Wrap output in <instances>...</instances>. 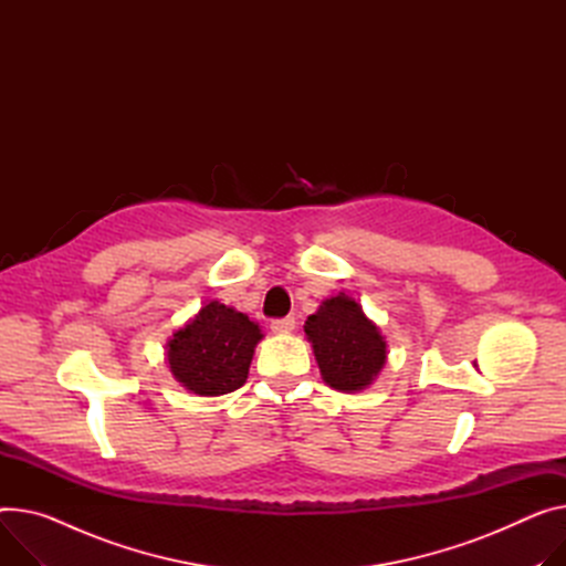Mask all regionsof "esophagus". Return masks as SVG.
I'll return each instance as SVG.
<instances>
[{
  "instance_id": "esophagus-1",
  "label": "esophagus",
  "mask_w": 566,
  "mask_h": 566,
  "mask_svg": "<svg viewBox=\"0 0 566 566\" xmlns=\"http://www.w3.org/2000/svg\"><path fill=\"white\" fill-rule=\"evenodd\" d=\"M294 326H296L294 317H283V319H274V322L270 324L272 333H276V335H287V333H292V331H294Z\"/></svg>"
}]
</instances>
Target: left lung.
I'll return each instance as SVG.
<instances>
[{
  "label": "left lung",
  "instance_id": "left-lung-1",
  "mask_svg": "<svg viewBox=\"0 0 566 566\" xmlns=\"http://www.w3.org/2000/svg\"><path fill=\"white\" fill-rule=\"evenodd\" d=\"M303 331L313 344L324 382L337 392L352 395L369 387L387 360V344L378 326L344 292L322 301Z\"/></svg>",
  "mask_w": 566,
  "mask_h": 566
}]
</instances>
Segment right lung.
<instances>
[{
	"instance_id": "1",
	"label": "right lung",
	"mask_w": 566,
	"mask_h": 566,
	"mask_svg": "<svg viewBox=\"0 0 566 566\" xmlns=\"http://www.w3.org/2000/svg\"><path fill=\"white\" fill-rule=\"evenodd\" d=\"M260 339V326L244 313L210 301L167 342L169 371L192 395H229L247 382Z\"/></svg>"
}]
</instances>
